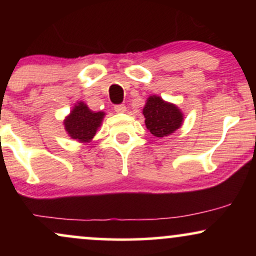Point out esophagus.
I'll return each mask as SVG.
<instances>
[{
    "instance_id": "1",
    "label": "esophagus",
    "mask_w": 256,
    "mask_h": 256,
    "mask_svg": "<svg viewBox=\"0 0 256 256\" xmlns=\"http://www.w3.org/2000/svg\"><path fill=\"white\" fill-rule=\"evenodd\" d=\"M114 110L118 112V113H124V112H126V106L125 104H116L114 106Z\"/></svg>"
}]
</instances>
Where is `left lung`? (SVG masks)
I'll use <instances>...</instances> for the list:
<instances>
[{
  "label": "left lung",
  "instance_id": "8db88e82",
  "mask_svg": "<svg viewBox=\"0 0 256 256\" xmlns=\"http://www.w3.org/2000/svg\"><path fill=\"white\" fill-rule=\"evenodd\" d=\"M146 126L155 137H165L180 128L183 114L174 104H167L158 96H150L143 108Z\"/></svg>",
  "mask_w": 256,
  "mask_h": 256
}]
</instances>
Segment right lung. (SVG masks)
Listing matches in <instances>:
<instances>
[{
  "label": "right lung",
  "mask_w": 256,
  "mask_h": 256,
  "mask_svg": "<svg viewBox=\"0 0 256 256\" xmlns=\"http://www.w3.org/2000/svg\"><path fill=\"white\" fill-rule=\"evenodd\" d=\"M104 116V112H91L86 104L80 102L73 108L68 118L64 120V128L74 140L88 142L95 136Z\"/></svg>",
  "instance_id": "1"
}]
</instances>
